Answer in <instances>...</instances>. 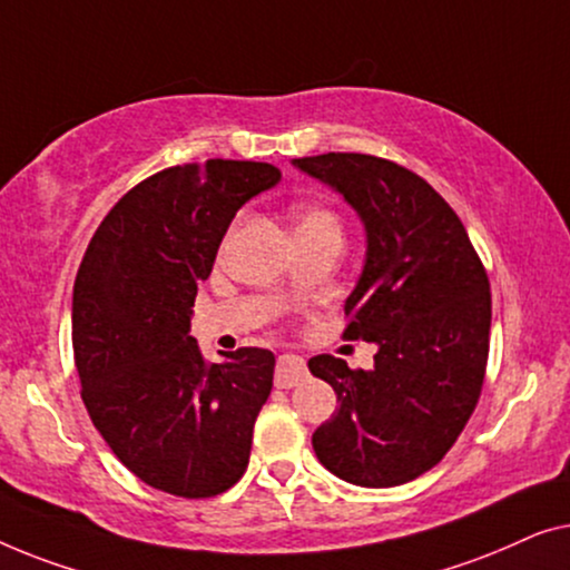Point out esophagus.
Returning <instances> with one entry per match:
<instances>
[{"label": "esophagus", "mask_w": 570, "mask_h": 570, "mask_svg": "<svg viewBox=\"0 0 570 570\" xmlns=\"http://www.w3.org/2000/svg\"><path fill=\"white\" fill-rule=\"evenodd\" d=\"M307 380V364L302 356L296 354H282L276 364V387L278 390H292Z\"/></svg>", "instance_id": "1"}]
</instances>
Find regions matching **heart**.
Wrapping results in <instances>:
<instances>
[{
	"instance_id": "1",
	"label": "heart",
	"mask_w": 570,
	"mask_h": 570,
	"mask_svg": "<svg viewBox=\"0 0 570 570\" xmlns=\"http://www.w3.org/2000/svg\"><path fill=\"white\" fill-rule=\"evenodd\" d=\"M304 227H338V222H335V216L327 212V208L309 206L296 216V229H304Z\"/></svg>"
}]
</instances>
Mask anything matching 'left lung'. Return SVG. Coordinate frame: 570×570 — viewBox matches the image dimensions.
Returning a JSON list of instances; mask_svg holds the SVG:
<instances>
[{
	"mask_svg": "<svg viewBox=\"0 0 570 570\" xmlns=\"http://www.w3.org/2000/svg\"><path fill=\"white\" fill-rule=\"evenodd\" d=\"M294 165L364 222L366 261L343 338L380 348L368 372L309 358L341 403L312 446L346 483L403 485L442 462L475 411L491 341L488 274L454 208L407 167L356 151Z\"/></svg>",
	"mask_w": 570,
	"mask_h": 570,
	"instance_id": "left-lung-1",
	"label": "left lung"
}]
</instances>
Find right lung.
Segmentation results:
<instances>
[{
    "label": "right lung",
    "mask_w": 570,
    "mask_h": 570,
    "mask_svg": "<svg viewBox=\"0 0 570 570\" xmlns=\"http://www.w3.org/2000/svg\"><path fill=\"white\" fill-rule=\"evenodd\" d=\"M278 180V167L247 159L167 167L110 208L77 271L71 346L85 407L157 491L212 499L250 462L276 358L237 348L208 364L188 335L190 307L237 208Z\"/></svg>",
    "instance_id": "right-lung-1"
}]
</instances>
